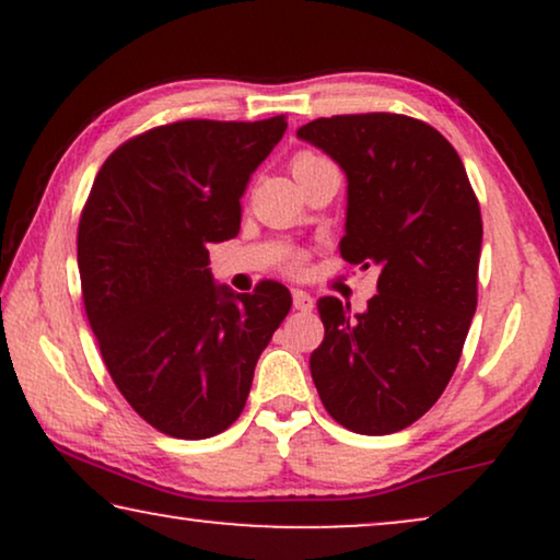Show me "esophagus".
I'll list each match as a JSON object with an SVG mask.
<instances>
[{"label": "esophagus", "mask_w": 560, "mask_h": 560, "mask_svg": "<svg viewBox=\"0 0 560 560\" xmlns=\"http://www.w3.org/2000/svg\"><path fill=\"white\" fill-rule=\"evenodd\" d=\"M293 308L295 311H311L313 308V298L305 293V290L295 288L293 290Z\"/></svg>", "instance_id": "esophagus-1"}]
</instances>
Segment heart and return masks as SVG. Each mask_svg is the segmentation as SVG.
<instances>
[{"label": "heart", "instance_id": "heart-1", "mask_svg": "<svg viewBox=\"0 0 560 560\" xmlns=\"http://www.w3.org/2000/svg\"><path fill=\"white\" fill-rule=\"evenodd\" d=\"M318 155H313V152H301V155L293 158V165H301V163H308V160H316Z\"/></svg>", "mask_w": 560, "mask_h": 560}]
</instances>
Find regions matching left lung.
<instances>
[{"instance_id": "obj_1", "label": "left lung", "mask_w": 560, "mask_h": 560, "mask_svg": "<svg viewBox=\"0 0 560 560\" xmlns=\"http://www.w3.org/2000/svg\"><path fill=\"white\" fill-rule=\"evenodd\" d=\"M347 173L349 265L380 267L364 313L326 295L324 341L311 354L336 423L387 435L433 408L477 311L481 211L462 158L439 129L405 114H339L298 129Z\"/></svg>"}]
</instances>
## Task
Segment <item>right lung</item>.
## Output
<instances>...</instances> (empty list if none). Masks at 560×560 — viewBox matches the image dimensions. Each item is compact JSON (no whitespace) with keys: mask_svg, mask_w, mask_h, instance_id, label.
<instances>
[{"mask_svg":"<svg viewBox=\"0 0 560 560\" xmlns=\"http://www.w3.org/2000/svg\"><path fill=\"white\" fill-rule=\"evenodd\" d=\"M285 129L282 114L152 127L106 158L81 211V293L98 351L137 416L173 439H211L242 416L293 305L280 282L234 295L209 270V244L240 234V198Z\"/></svg>","mask_w":560,"mask_h":560,"instance_id":"1","label":"right lung"}]
</instances>
